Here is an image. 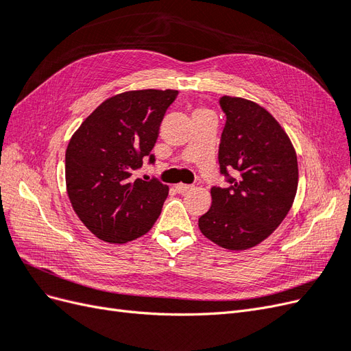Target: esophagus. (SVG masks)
I'll return each instance as SVG.
<instances>
[{
    "mask_svg": "<svg viewBox=\"0 0 351 351\" xmlns=\"http://www.w3.org/2000/svg\"><path fill=\"white\" fill-rule=\"evenodd\" d=\"M193 189V186H190V184H183V183H180V184H176V190L178 193H186V192H189V190H192Z\"/></svg>",
    "mask_w": 351,
    "mask_h": 351,
    "instance_id": "1",
    "label": "esophagus"
}]
</instances>
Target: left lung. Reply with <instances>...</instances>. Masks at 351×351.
Masks as SVG:
<instances>
[{
    "mask_svg": "<svg viewBox=\"0 0 351 351\" xmlns=\"http://www.w3.org/2000/svg\"><path fill=\"white\" fill-rule=\"evenodd\" d=\"M219 107L226 125L218 161L228 184L210 189L212 205L199 218V228L221 247L246 250L272 234L291 209L297 156L282 127L261 105L222 97Z\"/></svg>",
    "mask_w": 351,
    "mask_h": 351,
    "instance_id": "1",
    "label": "left lung"
}]
</instances>
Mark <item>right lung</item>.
Returning <instances> with one entry per match:
<instances>
[{
  "label": "right lung",
  "instance_id": "right-lung-1",
  "mask_svg": "<svg viewBox=\"0 0 351 351\" xmlns=\"http://www.w3.org/2000/svg\"><path fill=\"white\" fill-rule=\"evenodd\" d=\"M177 90H130L104 101L66 151V184L71 206L98 239L127 243L146 234L158 219L168 186L136 178L159 136Z\"/></svg>",
  "mask_w": 351,
  "mask_h": 351
}]
</instances>
